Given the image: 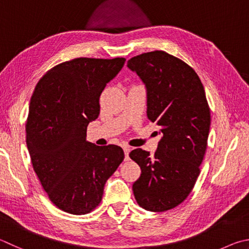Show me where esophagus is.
Wrapping results in <instances>:
<instances>
[{"instance_id":"34e87169","label":"esophagus","mask_w":249,"mask_h":249,"mask_svg":"<svg viewBox=\"0 0 249 249\" xmlns=\"http://www.w3.org/2000/svg\"><path fill=\"white\" fill-rule=\"evenodd\" d=\"M123 150H124V153H125V160H128L129 159V152H130V147L128 146H124L123 147Z\"/></svg>"}]
</instances>
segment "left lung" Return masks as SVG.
I'll return each instance as SVG.
<instances>
[{
	"instance_id": "1",
	"label": "left lung",
	"mask_w": 249,
	"mask_h": 249,
	"mask_svg": "<svg viewBox=\"0 0 249 249\" xmlns=\"http://www.w3.org/2000/svg\"><path fill=\"white\" fill-rule=\"evenodd\" d=\"M127 67L146 86L147 116L162 137L153 158L129 153L142 169L135 199L148 211L173 209L191 194L199 176L210 129V109L200 78L191 66L164 51L134 56Z\"/></svg>"
}]
</instances>
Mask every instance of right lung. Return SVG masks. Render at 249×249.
<instances>
[{
    "label": "right lung",
    "instance_id": "add662e5",
    "mask_svg": "<svg viewBox=\"0 0 249 249\" xmlns=\"http://www.w3.org/2000/svg\"><path fill=\"white\" fill-rule=\"evenodd\" d=\"M125 58L78 57L39 80L29 103L26 142L44 191L58 209L86 214L100 203L107 178L124 160L115 144L87 142V126L100 113V94Z\"/></svg>",
    "mask_w": 249,
    "mask_h": 249
}]
</instances>
